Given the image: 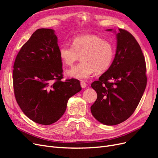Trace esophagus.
<instances>
[{
  "label": "esophagus",
  "instance_id": "1",
  "mask_svg": "<svg viewBox=\"0 0 158 158\" xmlns=\"http://www.w3.org/2000/svg\"><path fill=\"white\" fill-rule=\"evenodd\" d=\"M80 85H81V87H82V88H85V87L87 86V84H86V83H85V82H84V81H82V82H80Z\"/></svg>",
  "mask_w": 158,
  "mask_h": 158
}]
</instances>
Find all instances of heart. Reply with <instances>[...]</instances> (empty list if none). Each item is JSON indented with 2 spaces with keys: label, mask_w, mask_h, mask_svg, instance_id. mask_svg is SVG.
Wrapping results in <instances>:
<instances>
[{
  "label": "heart",
  "mask_w": 158,
  "mask_h": 158,
  "mask_svg": "<svg viewBox=\"0 0 158 158\" xmlns=\"http://www.w3.org/2000/svg\"><path fill=\"white\" fill-rule=\"evenodd\" d=\"M60 58L66 66H72L82 56L81 63L66 71L70 77L88 78L94 72L102 73L111 66L114 56L113 45L107 40L95 35H81L73 40V45L59 47Z\"/></svg>",
  "instance_id": "obj_1"
}]
</instances>
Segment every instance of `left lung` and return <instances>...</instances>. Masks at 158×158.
<instances>
[{
	"label": "left lung",
	"mask_w": 158,
	"mask_h": 158,
	"mask_svg": "<svg viewBox=\"0 0 158 158\" xmlns=\"http://www.w3.org/2000/svg\"><path fill=\"white\" fill-rule=\"evenodd\" d=\"M116 35L117 50L111 66L91 85L98 94L90 108L92 115L110 126L132 115L147 84L145 59L138 43L125 30L118 29Z\"/></svg>",
	"instance_id": "left-lung-1"
}]
</instances>
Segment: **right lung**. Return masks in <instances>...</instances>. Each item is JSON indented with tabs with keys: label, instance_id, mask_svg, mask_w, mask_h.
<instances>
[{
	"label": "right lung",
	"instance_id": "add662e5",
	"mask_svg": "<svg viewBox=\"0 0 158 158\" xmlns=\"http://www.w3.org/2000/svg\"><path fill=\"white\" fill-rule=\"evenodd\" d=\"M57 37L52 29L37 30L23 45L14 64L13 86L23 113L49 125L64 113L69 98L82 89L79 80L63 78Z\"/></svg>",
	"mask_w": 158,
	"mask_h": 158
}]
</instances>
